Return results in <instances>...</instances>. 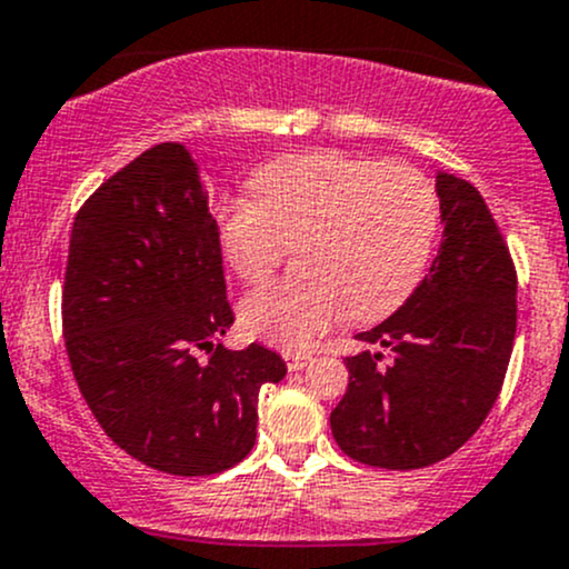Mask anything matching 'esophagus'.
Wrapping results in <instances>:
<instances>
[{
  "label": "esophagus",
  "mask_w": 569,
  "mask_h": 569,
  "mask_svg": "<svg viewBox=\"0 0 569 569\" xmlns=\"http://www.w3.org/2000/svg\"><path fill=\"white\" fill-rule=\"evenodd\" d=\"M309 361H312V356L309 353H284V365H287V370H303V367L309 365Z\"/></svg>",
  "instance_id": "obj_1"
}]
</instances>
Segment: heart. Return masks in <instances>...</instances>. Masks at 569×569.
Returning <instances> with one entry per match:
<instances>
[{"instance_id":"heart-1","label":"heart","mask_w":569,"mask_h":569,"mask_svg":"<svg viewBox=\"0 0 569 569\" xmlns=\"http://www.w3.org/2000/svg\"><path fill=\"white\" fill-rule=\"evenodd\" d=\"M254 199L219 210L221 251L243 282L271 277L298 249L303 277L260 287L241 303V326L277 348H307L333 323L380 320L425 277L438 236V194L400 161L298 153L251 178Z\"/></svg>"}]
</instances>
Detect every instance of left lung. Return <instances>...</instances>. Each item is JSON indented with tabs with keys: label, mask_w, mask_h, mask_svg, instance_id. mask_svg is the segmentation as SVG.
<instances>
[{
	"label": "left lung",
	"mask_w": 569,
	"mask_h": 569,
	"mask_svg": "<svg viewBox=\"0 0 569 569\" xmlns=\"http://www.w3.org/2000/svg\"><path fill=\"white\" fill-rule=\"evenodd\" d=\"M443 238L430 273L348 356L331 411L348 458L411 471L458 452L499 400L518 326V277L499 224L468 180L438 172Z\"/></svg>",
	"instance_id": "1"
}]
</instances>
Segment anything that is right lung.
<instances>
[{
	"label": "right lung",
	"mask_w": 569,
	"mask_h": 569,
	"mask_svg": "<svg viewBox=\"0 0 569 569\" xmlns=\"http://www.w3.org/2000/svg\"><path fill=\"white\" fill-rule=\"evenodd\" d=\"M219 224L178 142L144 150L76 213L62 333L81 397L131 458L174 477L238 466L257 438V400L287 375L232 326Z\"/></svg>",
	"instance_id": "obj_1"
}]
</instances>
